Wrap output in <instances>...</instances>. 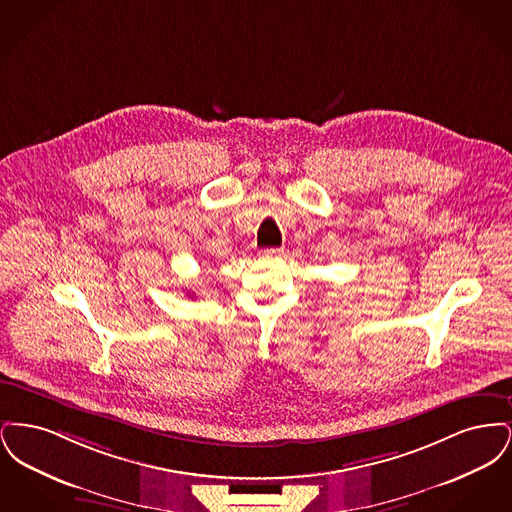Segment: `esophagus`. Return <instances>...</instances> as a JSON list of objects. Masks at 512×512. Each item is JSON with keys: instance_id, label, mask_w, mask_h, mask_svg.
Wrapping results in <instances>:
<instances>
[{"instance_id": "esophagus-1", "label": "esophagus", "mask_w": 512, "mask_h": 512, "mask_svg": "<svg viewBox=\"0 0 512 512\" xmlns=\"http://www.w3.org/2000/svg\"><path fill=\"white\" fill-rule=\"evenodd\" d=\"M261 255L267 257V259H276V257L284 255V249H282V247H268V249L261 251Z\"/></svg>"}]
</instances>
